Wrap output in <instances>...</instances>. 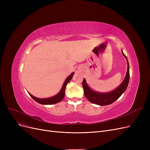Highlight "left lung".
Listing matches in <instances>:
<instances>
[{
    "instance_id": "left-lung-1",
    "label": "left lung",
    "mask_w": 150,
    "mask_h": 150,
    "mask_svg": "<svg viewBox=\"0 0 150 150\" xmlns=\"http://www.w3.org/2000/svg\"><path fill=\"white\" fill-rule=\"evenodd\" d=\"M121 52L122 55L126 59L128 68H127V72L124 80L122 81V82L118 87H117L115 89L108 93H100L95 91L89 88V86L86 83V79H83L82 84L84 89V95L91 103L98 104L99 106L109 105V104H111L116 101L126 91L129 81V66L128 59H127L122 51H121Z\"/></svg>"
}]
</instances>
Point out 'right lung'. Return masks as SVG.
I'll use <instances>...</instances> for the list:
<instances>
[{
	"label": "right lung",
	"mask_w": 150,
	"mask_h": 150,
	"mask_svg": "<svg viewBox=\"0 0 150 150\" xmlns=\"http://www.w3.org/2000/svg\"><path fill=\"white\" fill-rule=\"evenodd\" d=\"M74 74V72H72V73L67 77V78L66 79L64 84H63L60 91L56 95H55V96H54L52 97L48 98H38L33 96V95L30 94L29 93H28L29 94L30 97L33 98L34 100H35L36 102H38V103H40L41 104H46V105H49V104L57 103L61 101L62 100V99L64 98L65 96V89L66 88V86L67 83L71 80Z\"/></svg>",
	"instance_id": "add662e5"
}]
</instances>
